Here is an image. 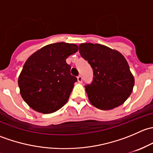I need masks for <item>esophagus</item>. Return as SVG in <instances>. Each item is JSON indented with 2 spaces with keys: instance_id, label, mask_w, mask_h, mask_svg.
Wrapping results in <instances>:
<instances>
[{
  "instance_id": "esophagus-1",
  "label": "esophagus",
  "mask_w": 153,
  "mask_h": 153,
  "mask_svg": "<svg viewBox=\"0 0 153 153\" xmlns=\"http://www.w3.org/2000/svg\"><path fill=\"white\" fill-rule=\"evenodd\" d=\"M77 79H78V83H82L83 78H82V77L81 76V75H78V76L77 77Z\"/></svg>"
}]
</instances>
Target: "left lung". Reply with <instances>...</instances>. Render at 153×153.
<instances>
[{
    "label": "left lung",
    "instance_id": "1",
    "mask_svg": "<svg viewBox=\"0 0 153 153\" xmlns=\"http://www.w3.org/2000/svg\"><path fill=\"white\" fill-rule=\"evenodd\" d=\"M78 47L81 57L93 69L92 84L85 86L91 104L102 110H110L124 104L135 84L124 55L99 44L85 43Z\"/></svg>",
    "mask_w": 153,
    "mask_h": 153
}]
</instances>
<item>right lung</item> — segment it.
Returning a JSON list of instances; mask_svg holds the SVG:
<instances>
[{"label": "right lung", "instance_id": "obj_1", "mask_svg": "<svg viewBox=\"0 0 153 153\" xmlns=\"http://www.w3.org/2000/svg\"><path fill=\"white\" fill-rule=\"evenodd\" d=\"M78 50L74 44H51L26 61L18 82L21 97L32 109L52 113L67 102L77 78L71 75L66 59Z\"/></svg>", "mask_w": 153, "mask_h": 153}]
</instances>
